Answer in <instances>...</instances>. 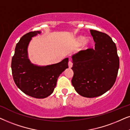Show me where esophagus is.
<instances>
[{
	"label": "esophagus",
	"mask_w": 130,
	"mask_h": 130,
	"mask_svg": "<svg viewBox=\"0 0 130 130\" xmlns=\"http://www.w3.org/2000/svg\"><path fill=\"white\" fill-rule=\"evenodd\" d=\"M72 65H73V64H72V63L71 61H70L68 62V67H69V68H72Z\"/></svg>",
	"instance_id": "1"
}]
</instances>
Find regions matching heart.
<instances>
[{
  "label": "heart",
  "instance_id": "heart-1",
  "mask_svg": "<svg viewBox=\"0 0 130 130\" xmlns=\"http://www.w3.org/2000/svg\"><path fill=\"white\" fill-rule=\"evenodd\" d=\"M74 42H75V45H77L78 46H81L83 44V47L84 49H87V48L89 47L90 44L91 40L90 39H85V37H84L79 36L75 38Z\"/></svg>",
  "mask_w": 130,
  "mask_h": 130
}]
</instances>
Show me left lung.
I'll list each match as a JSON object with an SVG mask.
<instances>
[{
    "instance_id": "obj_1",
    "label": "left lung",
    "mask_w": 130,
    "mask_h": 130,
    "mask_svg": "<svg viewBox=\"0 0 130 130\" xmlns=\"http://www.w3.org/2000/svg\"><path fill=\"white\" fill-rule=\"evenodd\" d=\"M94 49L81 51L72 56V84L79 95L92 98L111 89L117 78L119 59L115 43L108 34L90 30Z\"/></svg>"
}]
</instances>
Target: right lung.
<instances>
[{
    "mask_svg": "<svg viewBox=\"0 0 130 130\" xmlns=\"http://www.w3.org/2000/svg\"><path fill=\"white\" fill-rule=\"evenodd\" d=\"M40 31L28 32L21 38L15 47L11 68L17 87L28 96L37 99L47 98L53 92L59 75L68 68V58L59 63L39 66L28 58V47L32 37Z\"/></svg>",
    "mask_w": 130,
    "mask_h": 130,
    "instance_id": "add662e5",
    "label": "right lung"
}]
</instances>
